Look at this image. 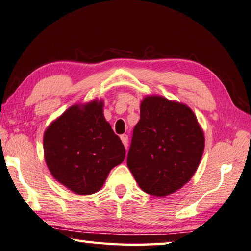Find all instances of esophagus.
I'll return each mask as SVG.
<instances>
[{
    "label": "esophagus",
    "instance_id": "34e87169",
    "mask_svg": "<svg viewBox=\"0 0 251 251\" xmlns=\"http://www.w3.org/2000/svg\"><path fill=\"white\" fill-rule=\"evenodd\" d=\"M120 138H121V141H122V143H123V146H125L126 149V148H128V135H126V134H122Z\"/></svg>",
    "mask_w": 251,
    "mask_h": 251
}]
</instances>
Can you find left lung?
<instances>
[{
    "instance_id": "left-lung-1",
    "label": "left lung",
    "mask_w": 251,
    "mask_h": 251,
    "mask_svg": "<svg viewBox=\"0 0 251 251\" xmlns=\"http://www.w3.org/2000/svg\"><path fill=\"white\" fill-rule=\"evenodd\" d=\"M203 148V132L190 108L162 97H147L126 164L143 191L163 197L191 179Z\"/></svg>"
}]
</instances>
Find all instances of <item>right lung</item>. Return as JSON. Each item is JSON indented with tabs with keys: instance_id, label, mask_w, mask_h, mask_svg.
<instances>
[{
	"instance_id": "right-lung-1",
	"label": "right lung",
	"mask_w": 251,
	"mask_h": 251,
	"mask_svg": "<svg viewBox=\"0 0 251 251\" xmlns=\"http://www.w3.org/2000/svg\"><path fill=\"white\" fill-rule=\"evenodd\" d=\"M102 105L101 101L73 105L44 133L45 161L52 176L77 195L100 190L110 170L126 157Z\"/></svg>"
}]
</instances>
